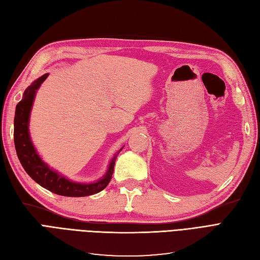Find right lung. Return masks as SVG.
<instances>
[{
  "mask_svg": "<svg viewBox=\"0 0 260 260\" xmlns=\"http://www.w3.org/2000/svg\"><path fill=\"white\" fill-rule=\"evenodd\" d=\"M48 76L49 74H44L31 83L23 92L22 100L16 106L14 119V142L18 159L31 179H34L38 184L52 193L69 196V198H82V196L96 194L104 190L111 181L116 158L123 146L114 154L105 175L96 180L95 182H76L51 168L39 155L32 141H31L29 131L30 115L32 111L36 94Z\"/></svg>",
  "mask_w": 260,
  "mask_h": 260,
  "instance_id": "obj_1",
  "label": "right lung"
}]
</instances>
